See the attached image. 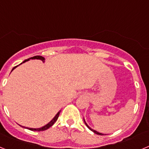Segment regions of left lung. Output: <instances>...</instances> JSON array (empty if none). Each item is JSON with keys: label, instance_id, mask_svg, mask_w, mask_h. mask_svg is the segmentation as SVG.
<instances>
[{"label": "left lung", "instance_id": "1", "mask_svg": "<svg viewBox=\"0 0 149 149\" xmlns=\"http://www.w3.org/2000/svg\"><path fill=\"white\" fill-rule=\"evenodd\" d=\"M84 122H85V124H86V126H87V127H88V128H89V130H91V131H93V132H94V133H95V134H98V135H104V134H101V133H98V131H95V130H93V129H92V128H91V127H89V126H88V125H87V124H86V122H85V120H84Z\"/></svg>", "mask_w": 149, "mask_h": 149}]
</instances>
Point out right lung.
Masks as SVG:
<instances>
[{
    "instance_id": "1",
    "label": "right lung",
    "mask_w": 149,
    "mask_h": 149,
    "mask_svg": "<svg viewBox=\"0 0 149 149\" xmlns=\"http://www.w3.org/2000/svg\"><path fill=\"white\" fill-rule=\"evenodd\" d=\"M30 59H32V60H33V59H37V60H42V61L45 62V58L43 57V56H33V57H30V58L27 59V60H25L24 61H23V63H25V62L28 61V60H30ZM22 63H21V64H22ZM17 66H18V65H16V66L14 67V68H13V69H15V68H16ZM13 70H12V71H13ZM60 111H59L58 113H56V115L54 117V119H52V120H51V122H49V123H48L47 125H46L43 126V127H40V128H30V127H25V128L29 129V130H30V131H45V130H47V129H48L50 127H51V126L53 125L55 123V122L57 120L59 116H60Z\"/></svg>"
}]
</instances>
